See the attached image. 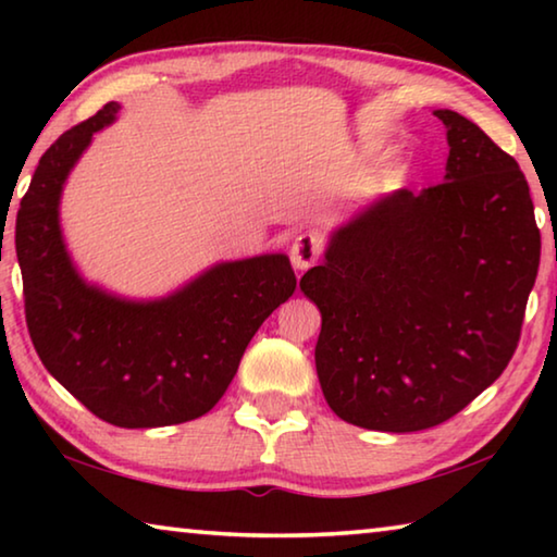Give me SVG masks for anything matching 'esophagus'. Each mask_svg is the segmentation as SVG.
Here are the masks:
<instances>
[{
    "mask_svg": "<svg viewBox=\"0 0 557 557\" xmlns=\"http://www.w3.org/2000/svg\"><path fill=\"white\" fill-rule=\"evenodd\" d=\"M319 256H322V240H319L314 233H299L289 245L292 265H295L297 270L312 268L319 260Z\"/></svg>",
    "mask_w": 557,
    "mask_h": 557,
    "instance_id": "esophagus-1",
    "label": "esophagus"
}]
</instances>
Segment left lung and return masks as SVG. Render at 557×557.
I'll return each instance as SVG.
<instances>
[{
  "instance_id": "obj_1",
  "label": "left lung",
  "mask_w": 557,
  "mask_h": 557,
  "mask_svg": "<svg viewBox=\"0 0 557 557\" xmlns=\"http://www.w3.org/2000/svg\"><path fill=\"white\" fill-rule=\"evenodd\" d=\"M445 182L366 206L299 287L322 312L314 348L338 418L381 432L435 428L511 361L541 262L516 159L455 110Z\"/></svg>"
}]
</instances>
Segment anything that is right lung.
Instances as JSON below:
<instances>
[{"instance_id": "obj_1", "label": "right lung", "mask_w": 557, "mask_h": 557, "mask_svg": "<svg viewBox=\"0 0 557 557\" xmlns=\"http://www.w3.org/2000/svg\"><path fill=\"white\" fill-rule=\"evenodd\" d=\"M108 102L39 159L16 213L26 326L41 363L73 398L117 428L201 418L223 398L245 346L292 297L282 252L219 262L174 295L132 301L88 285L65 250L59 203L92 135L115 122Z\"/></svg>"}]
</instances>
